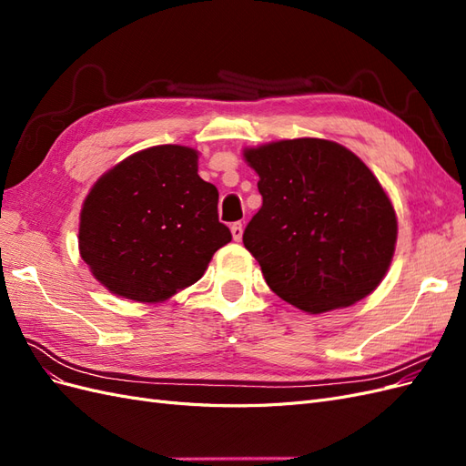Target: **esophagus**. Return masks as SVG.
<instances>
[{"label":"esophagus","mask_w":466,"mask_h":466,"mask_svg":"<svg viewBox=\"0 0 466 466\" xmlns=\"http://www.w3.org/2000/svg\"><path fill=\"white\" fill-rule=\"evenodd\" d=\"M231 235H233L235 241H241V238H243V223L241 221L231 223Z\"/></svg>","instance_id":"1"}]
</instances>
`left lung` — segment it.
Listing matches in <instances>:
<instances>
[{
    "label": "left lung",
    "instance_id": "left-lung-1",
    "mask_svg": "<svg viewBox=\"0 0 466 466\" xmlns=\"http://www.w3.org/2000/svg\"><path fill=\"white\" fill-rule=\"evenodd\" d=\"M262 208L243 233L270 289L307 313L348 307L385 278L397 243L394 208L358 155L329 139L245 149Z\"/></svg>",
    "mask_w": 466,
    "mask_h": 466
}]
</instances>
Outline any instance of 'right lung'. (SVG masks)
Here are the masks:
<instances>
[{"label":"right lung","mask_w":466,"mask_h":466,"mask_svg":"<svg viewBox=\"0 0 466 466\" xmlns=\"http://www.w3.org/2000/svg\"><path fill=\"white\" fill-rule=\"evenodd\" d=\"M218 200V188L198 175V151H137L98 178L83 202L81 258L120 298L165 301L198 281L231 241Z\"/></svg>","instance_id":"obj_1"}]
</instances>
